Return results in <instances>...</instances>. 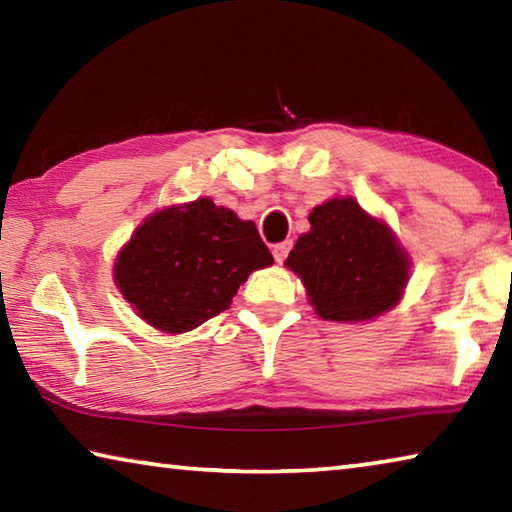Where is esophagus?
Returning <instances> with one entry per match:
<instances>
[{
  "label": "esophagus",
  "instance_id": "obj_1",
  "mask_svg": "<svg viewBox=\"0 0 512 512\" xmlns=\"http://www.w3.org/2000/svg\"><path fill=\"white\" fill-rule=\"evenodd\" d=\"M289 250H291V239H284V241H280V244H275L273 246V257H275V262H284V259H287V255H289Z\"/></svg>",
  "mask_w": 512,
  "mask_h": 512
}]
</instances>
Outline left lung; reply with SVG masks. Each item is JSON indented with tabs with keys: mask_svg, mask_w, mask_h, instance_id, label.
I'll return each instance as SVG.
<instances>
[{
	"mask_svg": "<svg viewBox=\"0 0 512 512\" xmlns=\"http://www.w3.org/2000/svg\"><path fill=\"white\" fill-rule=\"evenodd\" d=\"M311 230L289 253L316 314L334 323L391 309L409 280V259L384 223L354 198H332L309 214Z\"/></svg>",
	"mask_w": 512,
	"mask_h": 512,
	"instance_id": "8db88e82",
	"label": "left lung"
}]
</instances>
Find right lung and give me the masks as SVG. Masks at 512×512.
<instances>
[{"label":"right lung","instance_id":"1","mask_svg":"<svg viewBox=\"0 0 512 512\" xmlns=\"http://www.w3.org/2000/svg\"><path fill=\"white\" fill-rule=\"evenodd\" d=\"M273 264L253 221L210 198L146 219L115 262V282L146 323L189 332L232 305L255 268Z\"/></svg>","mask_w":512,"mask_h":512}]
</instances>
